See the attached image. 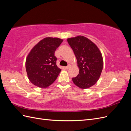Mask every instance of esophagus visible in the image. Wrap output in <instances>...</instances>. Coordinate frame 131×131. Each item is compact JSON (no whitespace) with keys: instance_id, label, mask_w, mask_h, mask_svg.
<instances>
[{"instance_id":"1","label":"esophagus","mask_w":131,"mask_h":131,"mask_svg":"<svg viewBox=\"0 0 131 131\" xmlns=\"http://www.w3.org/2000/svg\"><path fill=\"white\" fill-rule=\"evenodd\" d=\"M70 65H68V66L66 67H65V68H66V69H69V68H70Z\"/></svg>"}]
</instances>
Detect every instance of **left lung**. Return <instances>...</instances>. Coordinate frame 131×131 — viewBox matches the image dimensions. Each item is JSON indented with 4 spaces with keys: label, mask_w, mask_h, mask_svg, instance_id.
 I'll return each mask as SVG.
<instances>
[{
    "label": "left lung",
    "mask_w": 131,
    "mask_h": 131,
    "mask_svg": "<svg viewBox=\"0 0 131 131\" xmlns=\"http://www.w3.org/2000/svg\"><path fill=\"white\" fill-rule=\"evenodd\" d=\"M77 58L79 74L73 78L75 85L82 89L94 85L100 78L103 67L100 50L90 39L79 35L67 39Z\"/></svg>",
    "instance_id": "obj_1"
}]
</instances>
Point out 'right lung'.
<instances>
[{"instance_id": "right-lung-1", "label": "right lung", "mask_w": 131, "mask_h": 131, "mask_svg": "<svg viewBox=\"0 0 131 131\" xmlns=\"http://www.w3.org/2000/svg\"><path fill=\"white\" fill-rule=\"evenodd\" d=\"M63 39L47 37L35 45L28 54L26 69L28 78L35 86L46 88L56 80L61 69L56 65L55 51Z\"/></svg>"}]
</instances>
